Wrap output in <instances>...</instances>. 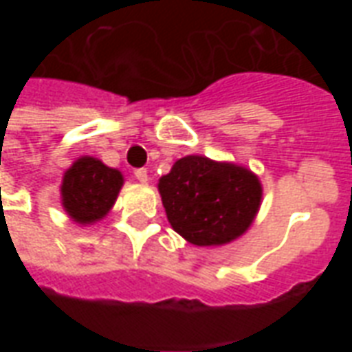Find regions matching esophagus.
<instances>
[{
	"label": "esophagus",
	"instance_id": "34e87169",
	"mask_svg": "<svg viewBox=\"0 0 352 352\" xmlns=\"http://www.w3.org/2000/svg\"><path fill=\"white\" fill-rule=\"evenodd\" d=\"M133 177L138 179L139 183H146V181H148V171H146L145 168L135 169V171H133Z\"/></svg>",
	"mask_w": 352,
	"mask_h": 352
}]
</instances>
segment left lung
<instances>
[{"label":"left lung","instance_id":"8db88e82","mask_svg":"<svg viewBox=\"0 0 352 352\" xmlns=\"http://www.w3.org/2000/svg\"><path fill=\"white\" fill-rule=\"evenodd\" d=\"M158 190L171 228L198 247L243 236L262 201V184L251 169L196 154L177 160Z\"/></svg>","mask_w":352,"mask_h":352}]
</instances>
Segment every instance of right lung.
<instances>
[{"instance_id":"1","label":"right lung","mask_w":352,"mask_h":352,"mask_svg":"<svg viewBox=\"0 0 352 352\" xmlns=\"http://www.w3.org/2000/svg\"><path fill=\"white\" fill-rule=\"evenodd\" d=\"M122 184L124 177L118 169L107 168L92 156H82L64 173L62 206L73 221L87 226L111 211Z\"/></svg>"}]
</instances>
